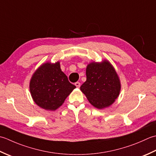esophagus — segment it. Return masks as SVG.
I'll list each match as a JSON object with an SVG mask.
<instances>
[{"mask_svg": "<svg viewBox=\"0 0 156 156\" xmlns=\"http://www.w3.org/2000/svg\"><path fill=\"white\" fill-rule=\"evenodd\" d=\"M75 86L77 87H78V88H79V87H80V86H81V83L79 82H76L75 83Z\"/></svg>", "mask_w": 156, "mask_h": 156, "instance_id": "esophagus-1", "label": "esophagus"}]
</instances>
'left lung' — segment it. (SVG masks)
Returning <instances> with one entry per match:
<instances>
[{"label":"left lung","mask_w":156,"mask_h":156,"mask_svg":"<svg viewBox=\"0 0 156 156\" xmlns=\"http://www.w3.org/2000/svg\"><path fill=\"white\" fill-rule=\"evenodd\" d=\"M86 81L80 87L90 103L98 109L112 105L119 97L120 81L110 62H92L86 68Z\"/></svg>","instance_id":"obj_1"}]
</instances>
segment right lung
<instances>
[{"label": "right lung", "mask_w": 156, "mask_h": 156, "mask_svg": "<svg viewBox=\"0 0 156 156\" xmlns=\"http://www.w3.org/2000/svg\"><path fill=\"white\" fill-rule=\"evenodd\" d=\"M61 71L60 62L44 63L34 72L30 83L31 96L38 106L56 110L75 88Z\"/></svg>", "instance_id": "add662e5"}]
</instances>
